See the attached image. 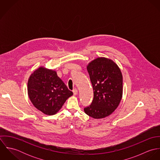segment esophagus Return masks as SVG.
Masks as SVG:
<instances>
[{"instance_id":"1","label":"esophagus","mask_w":160,"mask_h":160,"mask_svg":"<svg viewBox=\"0 0 160 160\" xmlns=\"http://www.w3.org/2000/svg\"><path fill=\"white\" fill-rule=\"evenodd\" d=\"M72 92H73V94H74V95H76L78 94V89H74Z\"/></svg>"}]
</instances>
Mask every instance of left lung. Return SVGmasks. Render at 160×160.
Here are the masks:
<instances>
[{
	"instance_id": "8db88e82",
	"label": "left lung",
	"mask_w": 160,
	"mask_h": 160,
	"mask_svg": "<svg viewBox=\"0 0 160 160\" xmlns=\"http://www.w3.org/2000/svg\"><path fill=\"white\" fill-rule=\"evenodd\" d=\"M88 71L91 81L93 98L84 110L95 119L112 114L122 95V76L118 65L110 59L100 57L89 63Z\"/></svg>"
}]
</instances>
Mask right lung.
<instances>
[{
  "label": "right lung",
  "mask_w": 160,
  "mask_h": 160,
  "mask_svg": "<svg viewBox=\"0 0 160 160\" xmlns=\"http://www.w3.org/2000/svg\"><path fill=\"white\" fill-rule=\"evenodd\" d=\"M28 93L33 105L47 115L56 114L73 94L56 71L43 67L37 69L30 76Z\"/></svg>",
  "instance_id": "add662e5"
}]
</instances>
